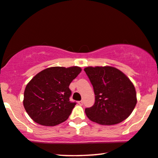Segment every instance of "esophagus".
Segmentation results:
<instances>
[{
  "instance_id": "1",
  "label": "esophagus",
  "mask_w": 158,
  "mask_h": 158,
  "mask_svg": "<svg viewBox=\"0 0 158 158\" xmlns=\"http://www.w3.org/2000/svg\"><path fill=\"white\" fill-rule=\"evenodd\" d=\"M83 103H84L83 100L79 101V102H78V104H79V106H82V105H83Z\"/></svg>"
}]
</instances>
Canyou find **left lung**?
Listing matches in <instances>:
<instances>
[{"instance_id": "left-lung-1", "label": "left lung", "mask_w": 158, "mask_h": 158, "mask_svg": "<svg viewBox=\"0 0 158 158\" xmlns=\"http://www.w3.org/2000/svg\"><path fill=\"white\" fill-rule=\"evenodd\" d=\"M85 71L95 94L94 106L85 109L90 121L111 126L127 119L135 108V87L125 73L113 66H87Z\"/></svg>"}]
</instances>
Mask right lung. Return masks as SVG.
Segmentation results:
<instances>
[{
  "label": "right lung",
  "instance_id": "right-lung-1",
  "mask_svg": "<svg viewBox=\"0 0 158 158\" xmlns=\"http://www.w3.org/2000/svg\"><path fill=\"white\" fill-rule=\"evenodd\" d=\"M81 71L79 66L50 67L37 73L25 88L23 105L34 121L54 127L68 119L76 103L69 85Z\"/></svg>",
  "mask_w": 158,
  "mask_h": 158
}]
</instances>
